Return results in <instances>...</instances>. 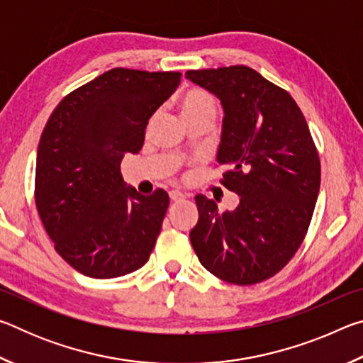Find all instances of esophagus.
I'll use <instances>...</instances> for the list:
<instances>
[{
  "instance_id": "1",
  "label": "esophagus",
  "mask_w": 363,
  "mask_h": 363,
  "mask_svg": "<svg viewBox=\"0 0 363 363\" xmlns=\"http://www.w3.org/2000/svg\"><path fill=\"white\" fill-rule=\"evenodd\" d=\"M169 199L173 200V201H181V200L186 199V194H182L181 190H171Z\"/></svg>"
}]
</instances>
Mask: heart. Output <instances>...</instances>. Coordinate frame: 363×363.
Here are the masks:
<instances>
[{
  "label": "heart",
  "mask_w": 363,
  "mask_h": 363,
  "mask_svg": "<svg viewBox=\"0 0 363 363\" xmlns=\"http://www.w3.org/2000/svg\"><path fill=\"white\" fill-rule=\"evenodd\" d=\"M179 108L182 116L196 115L203 112L216 113V106H214L213 97L201 89H189L181 96Z\"/></svg>",
  "instance_id": "heart-1"
}]
</instances>
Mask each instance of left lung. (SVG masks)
I'll return each instance as SVG.
<instances>
[{
	"label": "left lung",
	"instance_id": "8db88e82",
	"mask_svg": "<svg viewBox=\"0 0 363 363\" xmlns=\"http://www.w3.org/2000/svg\"><path fill=\"white\" fill-rule=\"evenodd\" d=\"M224 108L216 160L235 210L196 195L190 243L206 270L235 285H255L284 269L304 240L320 189V160L298 104L245 65L189 70Z\"/></svg>",
	"mask_w": 363,
	"mask_h": 363
}]
</instances>
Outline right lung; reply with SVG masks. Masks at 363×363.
Returning a JSON list of instances; mask_svg holds the SVG:
<instances>
[{"label": "right lung", "mask_w": 363, "mask_h": 363, "mask_svg": "<svg viewBox=\"0 0 363 363\" xmlns=\"http://www.w3.org/2000/svg\"><path fill=\"white\" fill-rule=\"evenodd\" d=\"M181 83L179 72L112 69L65 96L43 130L35 201L57 253L79 274L115 279L149 261L169 196L123 181L125 153Z\"/></svg>", "instance_id": "obj_1"}]
</instances>
